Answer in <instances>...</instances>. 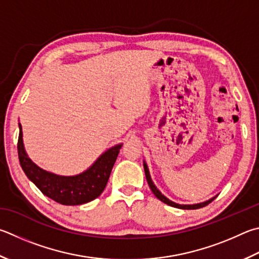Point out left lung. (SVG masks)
Returning a JSON list of instances; mask_svg holds the SVG:
<instances>
[{
    "mask_svg": "<svg viewBox=\"0 0 259 259\" xmlns=\"http://www.w3.org/2000/svg\"><path fill=\"white\" fill-rule=\"evenodd\" d=\"M144 170H145V176H146V179H147V182H148V186L150 188V190L153 191V194L157 197V198L163 201L164 204H166L168 206H172V207H177V208H182V209H197V208H201V207H205L206 205H208L209 203H211L215 199V197H213V198H210L208 200L204 201V203H199V204H194V205H180V204H177L175 203V201H171L168 198H166L165 196L162 195V192L159 191L156 187H155V185L152 181V179H150V176H149V171H148V167H147V164H146L144 162Z\"/></svg>",
    "mask_w": 259,
    "mask_h": 259,
    "instance_id": "8db88e82",
    "label": "left lung"
}]
</instances>
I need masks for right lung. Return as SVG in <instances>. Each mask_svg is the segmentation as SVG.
Returning <instances> with one entry per match:
<instances>
[{
  "mask_svg": "<svg viewBox=\"0 0 259 259\" xmlns=\"http://www.w3.org/2000/svg\"><path fill=\"white\" fill-rule=\"evenodd\" d=\"M121 147L122 144L107 149L80 175L58 176L38 167L28 157L23 147L21 124L19 123L18 155L23 172L45 196L62 205H81L97 198L105 189Z\"/></svg>",
  "mask_w": 259,
  "mask_h": 259,
  "instance_id": "right-lung-1",
  "label": "right lung"
}]
</instances>
